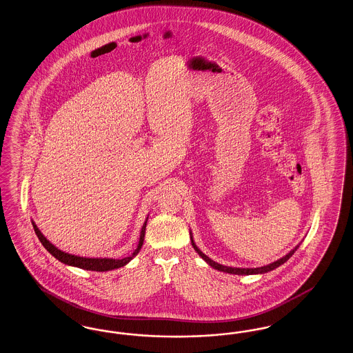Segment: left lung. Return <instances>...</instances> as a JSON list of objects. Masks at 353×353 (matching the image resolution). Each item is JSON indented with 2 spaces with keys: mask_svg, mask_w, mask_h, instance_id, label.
<instances>
[{
  "mask_svg": "<svg viewBox=\"0 0 353 353\" xmlns=\"http://www.w3.org/2000/svg\"><path fill=\"white\" fill-rule=\"evenodd\" d=\"M190 240H192L193 248L197 251V254H199L210 267L216 269V270H221V272H226V273H230V274H241V276H243V274H247V276H248V274H264V273H268V272L273 270V269L279 268L280 265H282L283 263H286V261L293 256V254L296 251V248L299 247V244H298L296 248H293L289 254H285L283 257L279 259L277 261H274V263H272V264H269V265H264V267H260V268H232V267H226V265L218 264V263L212 261L209 256H206V254H203V252L198 248L197 245H196V243H194V240H193L192 231H190Z\"/></svg>",
  "mask_w": 353,
  "mask_h": 353,
  "instance_id": "8db88e82",
  "label": "left lung"
}]
</instances>
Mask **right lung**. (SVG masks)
I'll return each instance as SVG.
<instances>
[{
	"mask_svg": "<svg viewBox=\"0 0 353 353\" xmlns=\"http://www.w3.org/2000/svg\"><path fill=\"white\" fill-rule=\"evenodd\" d=\"M147 221H148V216L145 219V222L143 223L141 231V238H139V243H138V247L137 250L132 252L131 256L128 257H123V259H109V257H83V256H76V254H67L61 250H59L57 247H55L50 240L47 239L41 230L38 228V226L34 223V221H31L32 227H34V231L38 236V239L41 240V243L43 244V247L52 254L55 259H57L59 261H61L63 264L65 265H71V267H76V268L85 269V270H94V272H108V270H113V269L121 268V267H125L126 264H128L137 254H139L141 251V245H143V241H144V235H145V226H147Z\"/></svg>",
	"mask_w": 353,
	"mask_h": 353,
	"instance_id": "obj_1",
	"label": "right lung"
}]
</instances>
